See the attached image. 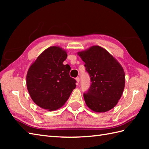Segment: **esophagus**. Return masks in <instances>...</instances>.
<instances>
[{
  "mask_svg": "<svg viewBox=\"0 0 149 149\" xmlns=\"http://www.w3.org/2000/svg\"><path fill=\"white\" fill-rule=\"evenodd\" d=\"M75 80H76V81H77V84H79V81H80V79H79V77H77V78H75Z\"/></svg>",
  "mask_w": 149,
  "mask_h": 149,
  "instance_id": "obj_1",
  "label": "esophagus"
}]
</instances>
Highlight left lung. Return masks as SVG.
Instances as JSON below:
<instances>
[{"label": "left lung", "mask_w": 149, "mask_h": 149, "mask_svg": "<svg viewBox=\"0 0 149 149\" xmlns=\"http://www.w3.org/2000/svg\"><path fill=\"white\" fill-rule=\"evenodd\" d=\"M85 63L91 84L84 93L86 106L97 113L108 111L120 99L125 87V72L120 63L107 51L93 45L77 52Z\"/></svg>", "instance_id": "1"}]
</instances>
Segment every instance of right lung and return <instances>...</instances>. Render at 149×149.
Returning a JSON list of instances; mask_svg holds the SVG:
<instances>
[{"mask_svg":"<svg viewBox=\"0 0 149 149\" xmlns=\"http://www.w3.org/2000/svg\"><path fill=\"white\" fill-rule=\"evenodd\" d=\"M67 52L59 46L45 49L29 66L26 75L27 90L37 106L48 111L61 107L76 87L70 77V66L63 65Z\"/></svg>","mask_w":149,"mask_h":149,"instance_id":"right-lung-1","label":"right lung"}]
</instances>
